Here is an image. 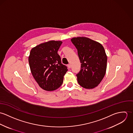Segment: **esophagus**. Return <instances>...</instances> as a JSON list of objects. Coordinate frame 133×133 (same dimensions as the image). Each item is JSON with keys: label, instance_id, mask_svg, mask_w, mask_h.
Returning <instances> with one entry per match:
<instances>
[{"label": "esophagus", "instance_id": "esophagus-1", "mask_svg": "<svg viewBox=\"0 0 133 133\" xmlns=\"http://www.w3.org/2000/svg\"><path fill=\"white\" fill-rule=\"evenodd\" d=\"M68 67L69 69H70V68H71V64H69L68 65Z\"/></svg>", "mask_w": 133, "mask_h": 133}]
</instances>
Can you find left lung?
I'll use <instances>...</instances> for the list:
<instances>
[{
  "label": "left lung",
  "instance_id": "1",
  "mask_svg": "<svg viewBox=\"0 0 133 133\" xmlns=\"http://www.w3.org/2000/svg\"><path fill=\"white\" fill-rule=\"evenodd\" d=\"M71 41L77 49L81 70L76 75L82 87L91 89L100 83L107 70V56L101 44L84 37H74Z\"/></svg>",
  "mask_w": 133,
  "mask_h": 133
}]
</instances>
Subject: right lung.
<instances>
[{"mask_svg":"<svg viewBox=\"0 0 133 133\" xmlns=\"http://www.w3.org/2000/svg\"><path fill=\"white\" fill-rule=\"evenodd\" d=\"M62 43L54 40L42 43L33 48L30 53L29 62L32 74L39 87L47 91L59 88L68 71L57 53Z\"/></svg>","mask_w":133,"mask_h":133,"instance_id":"1","label":"right lung"}]
</instances>
